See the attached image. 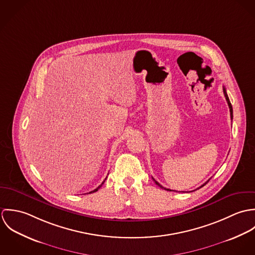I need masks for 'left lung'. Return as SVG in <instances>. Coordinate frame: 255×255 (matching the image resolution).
Segmentation results:
<instances>
[{
	"label": "left lung",
	"mask_w": 255,
	"mask_h": 255,
	"mask_svg": "<svg viewBox=\"0 0 255 255\" xmlns=\"http://www.w3.org/2000/svg\"><path fill=\"white\" fill-rule=\"evenodd\" d=\"M223 91H224V95H225V97H226V100H227V102H228V105H229V108H230V113H231V119L233 120V107H232V104H231V102H230V99H229V97H228V94H227V92H226V88L225 87H223ZM153 181L155 182V183L158 185V186H160L161 188H163V189H166V190H170V191H172L171 189H169V188H166V187H164V186H162L159 182H157V181H155L154 179H153ZM209 182V180L207 181V182H205V183H203L200 187H202V186H204V184H206L207 182ZM200 187H198V188H200ZM197 188V189H198Z\"/></svg>",
	"instance_id": "1"
}]
</instances>
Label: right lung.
Instances as JSON below:
<instances>
[{"mask_svg": "<svg viewBox=\"0 0 255 255\" xmlns=\"http://www.w3.org/2000/svg\"><path fill=\"white\" fill-rule=\"evenodd\" d=\"M106 179H107V178H106ZM106 179H105V181H106ZM105 181H104V182H105ZM104 182H102V183H101V184H100V185H99V186H98V187H97V188H95V189H94V190H92V191H90V192H89V193H92V192H95V191H97V190H98V189H99V188H100V187H101V186H102V184H103V183H104Z\"/></svg>", "mask_w": 255, "mask_h": 255, "instance_id": "obj_1", "label": "right lung"}]
</instances>
